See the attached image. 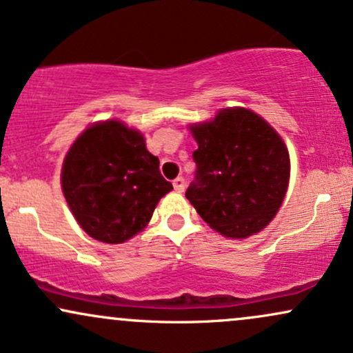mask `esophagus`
<instances>
[{
    "label": "esophagus",
    "instance_id": "1",
    "mask_svg": "<svg viewBox=\"0 0 353 353\" xmlns=\"http://www.w3.org/2000/svg\"><path fill=\"white\" fill-rule=\"evenodd\" d=\"M172 185H174V190H176V192H184L185 182H184V179H182V177H177V179L172 182Z\"/></svg>",
    "mask_w": 353,
    "mask_h": 353
}]
</instances>
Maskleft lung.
Listing matches in <instances>:
<instances>
[{"label":"left lung","mask_w":353,"mask_h":353,"mask_svg":"<svg viewBox=\"0 0 353 353\" xmlns=\"http://www.w3.org/2000/svg\"><path fill=\"white\" fill-rule=\"evenodd\" d=\"M197 143V182L185 192L210 229L229 239L264 230L281 209L290 179L289 149L247 108H224L188 125Z\"/></svg>","instance_id":"obj_1"}]
</instances>
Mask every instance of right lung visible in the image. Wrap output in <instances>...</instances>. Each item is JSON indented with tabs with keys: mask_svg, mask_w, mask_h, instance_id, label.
I'll return each instance as SVG.
<instances>
[{
	"mask_svg": "<svg viewBox=\"0 0 353 353\" xmlns=\"http://www.w3.org/2000/svg\"><path fill=\"white\" fill-rule=\"evenodd\" d=\"M61 189L79 228L104 244H123L151 221L172 184L144 134L119 119L88 125L68 149Z\"/></svg>",
	"mask_w": 353,
	"mask_h": 353,
	"instance_id": "obj_1",
	"label": "right lung"
}]
</instances>
